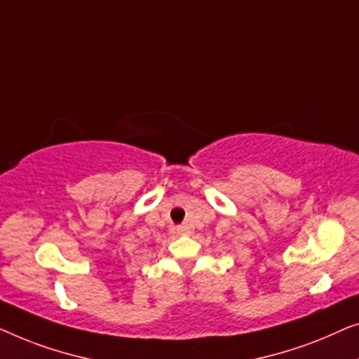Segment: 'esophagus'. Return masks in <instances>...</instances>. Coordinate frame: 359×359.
Masks as SVG:
<instances>
[{
    "label": "esophagus",
    "mask_w": 359,
    "mask_h": 359,
    "mask_svg": "<svg viewBox=\"0 0 359 359\" xmlns=\"http://www.w3.org/2000/svg\"><path fill=\"white\" fill-rule=\"evenodd\" d=\"M177 231L180 232V234H187V232H189V228H187V226H179Z\"/></svg>",
    "instance_id": "34e87169"
}]
</instances>
